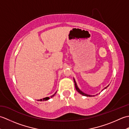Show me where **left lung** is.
Here are the masks:
<instances>
[{"label":"left lung","instance_id":"1","mask_svg":"<svg viewBox=\"0 0 129 129\" xmlns=\"http://www.w3.org/2000/svg\"><path fill=\"white\" fill-rule=\"evenodd\" d=\"M73 79H74V84H75V89H76V91H77L78 92H79V94H80L81 95H84V96H89V97H91V96H94L95 95H88V94H85V93H84V92H83V91H81L80 90V89L78 87V85H77V84H76V81H75V79L74 78H73ZM109 86V85H108V86H106L105 87H104V88L101 90V91H103L104 90H105V89H106L107 87H108V86ZM98 94H96L95 95H97Z\"/></svg>","mask_w":129,"mask_h":129}]
</instances>
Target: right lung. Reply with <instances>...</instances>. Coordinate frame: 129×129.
I'll return each instance as SVG.
<instances>
[{"mask_svg":"<svg viewBox=\"0 0 129 129\" xmlns=\"http://www.w3.org/2000/svg\"><path fill=\"white\" fill-rule=\"evenodd\" d=\"M56 92L57 91H56L55 92V94H53V95H51L50 97H46V98H43V99H40V100H37L38 101H46V100H49V99H50L51 98H52L53 96H54L55 95V94H56Z\"/></svg>","mask_w":129,"mask_h":129,"instance_id":"1","label":"right lung"}]
</instances>
